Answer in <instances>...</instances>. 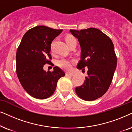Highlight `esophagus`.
Segmentation results:
<instances>
[{"label":"esophagus","instance_id":"34e87169","mask_svg":"<svg viewBox=\"0 0 132 132\" xmlns=\"http://www.w3.org/2000/svg\"><path fill=\"white\" fill-rule=\"evenodd\" d=\"M66 75L67 77H73L74 74L73 73H69V72H66Z\"/></svg>","mask_w":132,"mask_h":132}]
</instances>
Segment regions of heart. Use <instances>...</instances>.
<instances>
[{"label":"heart","instance_id":"1","mask_svg":"<svg viewBox=\"0 0 132 132\" xmlns=\"http://www.w3.org/2000/svg\"><path fill=\"white\" fill-rule=\"evenodd\" d=\"M66 43L68 45V46H71L75 43L76 39L72 36H67L65 38ZM51 50H52V46H51ZM57 65L62 69L65 70H70L72 68V62L69 60L65 59V58H61L57 61Z\"/></svg>","mask_w":132,"mask_h":132}]
</instances>
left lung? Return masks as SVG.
I'll list each match as a JSON object with an SVG mask.
<instances>
[{
  "label": "left lung",
  "instance_id": "left-lung-1",
  "mask_svg": "<svg viewBox=\"0 0 132 132\" xmlns=\"http://www.w3.org/2000/svg\"><path fill=\"white\" fill-rule=\"evenodd\" d=\"M70 32L78 38L81 47L78 69L87 67L88 77L80 86L75 88L79 97L85 101H94L108 91L117 68V58L111 39L94 28Z\"/></svg>",
  "mask_w": 132,
  "mask_h": 132
}]
</instances>
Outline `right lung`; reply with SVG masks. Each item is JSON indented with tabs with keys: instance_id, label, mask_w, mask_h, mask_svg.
I'll list each match as a JSON object with an SVG mask.
<instances>
[{
	"instance_id": "add662e5",
	"label": "right lung",
	"mask_w": 132,
	"mask_h": 132,
	"mask_svg": "<svg viewBox=\"0 0 132 132\" xmlns=\"http://www.w3.org/2000/svg\"><path fill=\"white\" fill-rule=\"evenodd\" d=\"M62 31L46 26H36L24 34L17 48V75L26 92L37 99L50 97L55 92L59 79L65 75L58 66L52 72L43 70L45 64L53 65L51 44Z\"/></svg>"
}]
</instances>
